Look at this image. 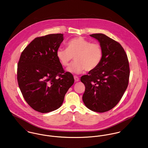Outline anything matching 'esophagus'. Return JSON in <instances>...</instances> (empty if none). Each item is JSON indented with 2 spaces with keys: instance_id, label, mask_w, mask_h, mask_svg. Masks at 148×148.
<instances>
[{
  "instance_id": "obj_1",
  "label": "esophagus",
  "mask_w": 148,
  "mask_h": 148,
  "mask_svg": "<svg viewBox=\"0 0 148 148\" xmlns=\"http://www.w3.org/2000/svg\"><path fill=\"white\" fill-rule=\"evenodd\" d=\"M74 80H75V82H78V81L79 80V78H78L77 76H76V75H74Z\"/></svg>"
}]
</instances>
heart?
Masks as SVG:
<instances>
[{
  "label": "heart",
  "mask_w": 148,
  "mask_h": 148,
  "mask_svg": "<svg viewBox=\"0 0 148 148\" xmlns=\"http://www.w3.org/2000/svg\"><path fill=\"white\" fill-rule=\"evenodd\" d=\"M57 57L65 67L68 66L74 58L76 61L68 68L70 72L80 73L84 70L90 71L100 65L102 60V48L98 43H91L80 36L70 39L67 43V48H58Z\"/></svg>",
  "instance_id": "obj_1"
}]
</instances>
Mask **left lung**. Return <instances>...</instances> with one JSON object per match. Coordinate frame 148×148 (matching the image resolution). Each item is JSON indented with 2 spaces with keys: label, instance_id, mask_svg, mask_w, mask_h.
Wrapping results in <instances>:
<instances>
[{
  "label": "left lung",
  "instance_id": "1",
  "mask_svg": "<svg viewBox=\"0 0 148 148\" xmlns=\"http://www.w3.org/2000/svg\"><path fill=\"white\" fill-rule=\"evenodd\" d=\"M90 36L100 43L102 60L97 68L81 77L80 81L86 87L82 99L89 109L103 113L115 106L126 90L130 77L129 62L120 43L105 34Z\"/></svg>",
  "mask_w": 148,
  "mask_h": 148
}]
</instances>
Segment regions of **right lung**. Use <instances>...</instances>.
<instances>
[{"mask_svg": "<svg viewBox=\"0 0 148 148\" xmlns=\"http://www.w3.org/2000/svg\"><path fill=\"white\" fill-rule=\"evenodd\" d=\"M63 34L37 37L22 52L17 79L23 97L34 110L46 113L59 108L74 79L57 57Z\"/></svg>", "mask_w": 148, "mask_h": 148, "instance_id": "1", "label": "right lung"}]
</instances>
